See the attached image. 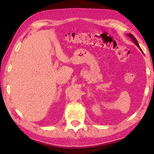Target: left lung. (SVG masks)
Here are the masks:
<instances>
[{
  "label": "left lung",
  "mask_w": 154,
  "mask_h": 154,
  "mask_svg": "<svg viewBox=\"0 0 154 154\" xmlns=\"http://www.w3.org/2000/svg\"><path fill=\"white\" fill-rule=\"evenodd\" d=\"M126 35H127L128 36H129V37H130V38H131V40H132V41H133V42L134 43L135 45H136L138 47V48H139V49H140V51H141L142 53H143V51H142V49H140V46H139V43H138V42H137V39H136V38L134 37V36H133V35H132V34H127Z\"/></svg>",
  "instance_id": "obj_1"
}]
</instances>
